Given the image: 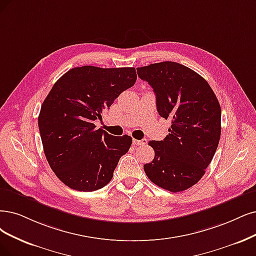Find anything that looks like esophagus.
<instances>
[{"mask_svg":"<svg viewBox=\"0 0 256 256\" xmlns=\"http://www.w3.org/2000/svg\"><path fill=\"white\" fill-rule=\"evenodd\" d=\"M148 142L146 139H142V140H137V139H133V144L135 146H144Z\"/></svg>","mask_w":256,"mask_h":256,"instance_id":"obj_1","label":"esophagus"}]
</instances>
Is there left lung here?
I'll list each match as a JSON object with an SVG mask.
<instances>
[{
    "label": "left lung",
    "instance_id": "1",
    "mask_svg": "<svg viewBox=\"0 0 256 256\" xmlns=\"http://www.w3.org/2000/svg\"><path fill=\"white\" fill-rule=\"evenodd\" d=\"M137 74L153 88L159 116L172 121L164 140L148 142L155 157L144 172L164 190L184 191L200 180L218 146L220 102L209 83L182 64L154 63Z\"/></svg>",
    "mask_w": 256,
    "mask_h": 256
}]
</instances>
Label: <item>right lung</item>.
<instances>
[{
	"mask_svg": "<svg viewBox=\"0 0 256 256\" xmlns=\"http://www.w3.org/2000/svg\"><path fill=\"white\" fill-rule=\"evenodd\" d=\"M137 80L134 68L85 65L65 72L45 98L38 119L45 157L56 176L70 188L92 192L106 186L132 137H114L94 121L102 119Z\"/></svg>",
	"mask_w": 256,
	"mask_h": 256,
	"instance_id": "add662e5",
	"label": "right lung"
}]
</instances>
